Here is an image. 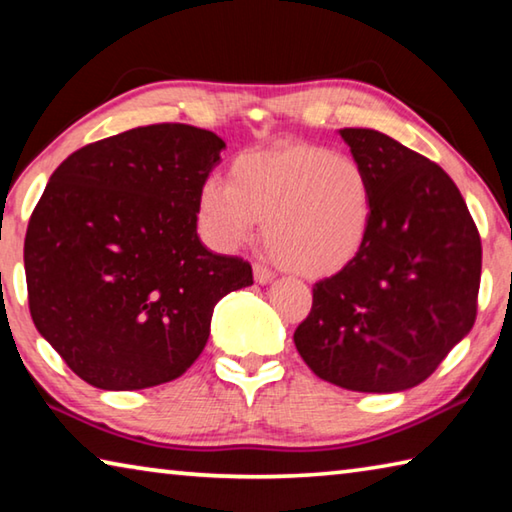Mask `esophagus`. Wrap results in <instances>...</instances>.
<instances>
[{
  "label": "esophagus",
  "mask_w": 512,
  "mask_h": 512,
  "mask_svg": "<svg viewBox=\"0 0 512 512\" xmlns=\"http://www.w3.org/2000/svg\"><path fill=\"white\" fill-rule=\"evenodd\" d=\"M253 275H255V282L259 284H271L275 280V273L264 264H253Z\"/></svg>",
  "instance_id": "34e87169"
}]
</instances>
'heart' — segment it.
I'll return each instance as SVG.
<instances>
[{"instance_id":"1","label":"heart","mask_w":512,"mask_h":512,"mask_svg":"<svg viewBox=\"0 0 512 512\" xmlns=\"http://www.w3.org/2000/svg\"><path fill=\"white\" fill-rule=\"evenodd\" d=\"M266 221L287 271L329 277L361 255L372 228V185L359 160L309 142L246 151L198 192V223L219 250H237Z\"/></svg>"}]
</instances>
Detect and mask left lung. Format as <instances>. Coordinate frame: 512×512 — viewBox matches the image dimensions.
I'll use <instances>...</instances> for the list:
<instances>
[{
  "instance_id": "8db88e82",
  "label": "left lung",
  "mask_w": 512,
  "mask_h": 512,
  "mask_svg": "<svg viewBox=\"0 0 512 512\" xmlns=\"http://www.w3.org/2000/svg\"><path fill=\"white\" fill-rule=\"evenodd\" d=\"M372 185L361 255L314 284L293 341L320 379L359 393L422 384L476 320L481 237L454 180L372 128L339 131Z\"/></svg>"
}]
</instances>
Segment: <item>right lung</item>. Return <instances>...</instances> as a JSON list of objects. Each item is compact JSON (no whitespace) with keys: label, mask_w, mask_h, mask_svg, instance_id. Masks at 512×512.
<instances>
[{"label":"right lung","mask_w":512,"mask_h":512,"mask_svg":"<svg viewBox=\"0 0 512 512\" xmlns=\"http://www.w3.org/2000/svg\"><path fill=\"white\" fill-rule=\"evenodd\" d=\"M225 142L153 124L74 151L51 173L24 239L29 309L69 370L101 391L183 375L214 305L253 284L241 257L207 250L198 192Z\"/></svg>","instance_id":"add662e5"}]
</instances>
